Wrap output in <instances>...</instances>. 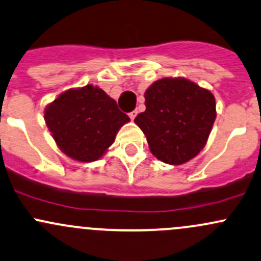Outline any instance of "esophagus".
Returning a JSON list of instances; mask_svg holds the SVG:
<instances>
[{
  "label": "esophagus",
  "mask_w": 261,
  "mask_h": 261,
  "mask_svg": "<svg viewBox=\"0 0 261 261\" xmlns=\"http://www.w3.org/2000/svg\"><path fill=\"white\" fill-rule=\"evenodd\" d=\"M136 115H138V111H136V110H134V111H131L130 114H128V116H130V119L133 120H135V117H136Z\"/></svg>",
  "instance_id": "34e87169"
}]
</instances>
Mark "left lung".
<instances>
[{"label": "left lung", "instance_id": "left-lung-1", "mask_svg": "<svg viewBox=\"0 0 261 261\" xmlns=\"http://www.w3.org/2000/svg\"><path fill=\"white\" fill-rule=\"evenodd\" d=\"M145 106L135 123L156 159L181 165L204 149L216 119L209 90L185 77H164L146 90Z\"/></svg>", "mask_w": 261, "mask_h": 261}]
</instances>
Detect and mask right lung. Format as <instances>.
<instances>
[{
    "label": "right lung",
    "instance_id": "add662e5",
    "mask_svg": "<svg viewBox=\"0 0 261 261\" xmlns=\"http://www.w3.org/2000/svg\"><path fill=\"white\" fill-rule=\"evenodd\" d=\"M128 121L116 101L94 85L67 90L45 109V122L57 147L80 163L102 158Z\"/></svg>",
    "mask_w": 261,
    "mask_h": 261
}]
</instances>
